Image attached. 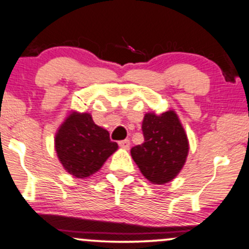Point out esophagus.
<instances>
[{"mask_svg": "<svg viewBox=\"0 0 249 249\" xmlns=\"http://www.w3.org/2000/svg\"><path fill=\"white\" fill-rule=\"evenodd\" d=\"M118 144H119V146H121L122 148H124V150H128V148H130V141H127V139L119 142Z\"/></svg>", "mask_w": 249, "mask_h": 249, "instance_id": "obj_1", "label": "esophagus"}]
</instances>
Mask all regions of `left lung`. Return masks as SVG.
Here are the masks:
<instances>
[{"mask_svg":"<svg viewBox=\"0 0 249 249\" xmlns=\"http://www.w3.org/2000/svg\"><path fill=\"white\" fill-rule=\"evenodd\" d=\"M144 142L131 148L142 176L154 185L172 181L186 162L190 144L174 110L145 113L142 125Z\"/></svg>","mask_w":249,"mask_h":249,"instance_id":"8db88e82","label":"left lung"}]
</instances>
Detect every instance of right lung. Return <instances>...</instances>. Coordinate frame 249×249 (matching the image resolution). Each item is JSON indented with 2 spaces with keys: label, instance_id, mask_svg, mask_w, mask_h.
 <instances>
[{
  "label": "right lung",
  "instance_id": "add662e5",
  "mask_svg": "<svg viewBox=\"0 0 249 249\" xmlns=\"http://www.w3.org/2000/svg\"><path fill=\"white\" fill-rule=\"evenodd\" d=\"M55 150L63 168L84 179L101 170L118 144L110 141L107 131L96 125L90 113L71 110L57 130Z\"/></svg>",
  "mask_w": 249,
  "mask_h": 249
}]
</instances>
